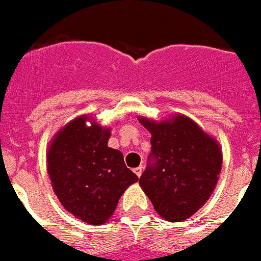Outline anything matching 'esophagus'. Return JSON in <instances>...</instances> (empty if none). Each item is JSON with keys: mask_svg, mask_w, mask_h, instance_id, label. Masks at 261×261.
Returning <instances> with one entry per match:
<instances>
[{"mask_svg": "<svg viewBox=\"0 0 261 261\" xmlns=\"http://www.w3.org/2000/svg\"><path fill=\"white\" fill-rule=\"evenodd\" d=\"M134 173H135V174L138 175L139 178H140V177H141V174H143V168H141V167L136 168V169H134Z\"/></svg>", "mask_w": 261, "mask_h": 261, "instance_id": "obj_1", "label": "esophagus"}]
</instances>
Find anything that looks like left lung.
Returning <instances> with one entry per match:
<instances>
[{
  "instance_id": "1",
  "label": "left lung",
  "mask_w": 261,
  "mask_h": 261,
  "mask_svg": "<svg viewBox=\"0 0 261 261\" xmlns=\"http://www.w3.org/2000/svg\"><path fill=\"white\" fill-rule=\"evenodd\" d=\"M138 120L151 134L150 156L155 160L139 184L160 217L170 222L187 220L215 191L222 168L220 144L186 115Z\"/></svg>"
}]
</instances>
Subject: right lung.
Segmentation results:
<instances>
[{
  "label": "right lung",
  "mask_w": 261,
  "mask_h": 261,
  "mask_svg": "<svg viewBox=\"0 0 261 261\" xmlns=\"http://www.w3.org/2000/svg\"><path fill=\"white\" fill-rule=\"evenodd\" d=\"M111 127L91 114L73 118L53 136L46 168L54 193L67 212L89 225H102L114 215L123 192L139 180L110 147Z\"/></svg>",
  "instance_id": "obj_1"
}]
</instances>
